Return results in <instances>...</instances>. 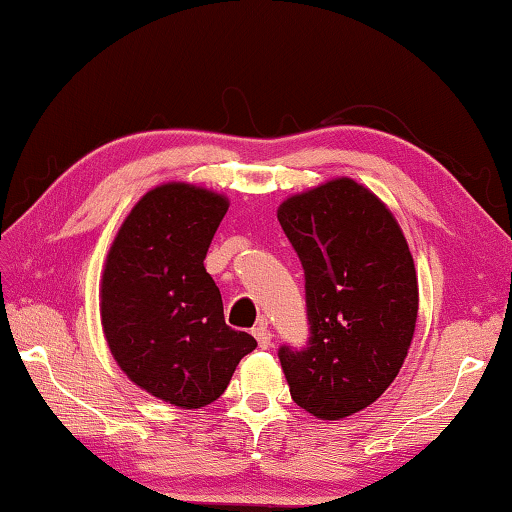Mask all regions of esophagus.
I'll list each match as a JSON object with an SVG mask.
<instances>
[{"mask_svg": "<svg viewBox=\"0 0 512 512\" xmlns=\"http://www.w3.org/2000/svg\"><path fill=\"white\" fill-rule=\"evenodd\" d=\"M253 336L257 339L259 348H262V350L271 348V329L266 327V323H259L257 327H253Z\"/></svg>", "mask_w": 512, "mask_h": 512, "instance_id": "34e87169", "label": "esophagus"}]
</instances>
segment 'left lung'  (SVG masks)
<instances>
[{"mask_svg": "<svg viewBox=\"0 0 512 512\" xmlns=\"http://www.w3.org/2000/svg\"><path fill=\"white\" fill-rule=\"evenodd\" d=\"M305 271L309 341L280 345L293 402L320 420L366 409L393 384L418 318L409 244L379 198L350 178L277 210Z\"/></svg>", "mask_w": 512, "mask_h": 512, "instance_id": "obj_1", "label": "left lung"}]
</instances>
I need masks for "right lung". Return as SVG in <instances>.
I'll use <instances>...</instances> for the list:
<instances>
[{
	"mask_svg": "<svg viewBox=\"0 0 512 512\" xmlns=\"http://www.w3.org/2000/svg\"><path fill=\"white\" fill-rule=\"evenodd\" d=\"M228 201L169 183L140 198L103 268L101 325L128 379L183 409L221 397L237 363L257 348L225 325L223 300L203 259Z\"/></svg>",
	"mask_w": 512,
	"mask_h": 512,
	"instance_id": "add662e5",
	"label": "right lung"
}]
</instances>
